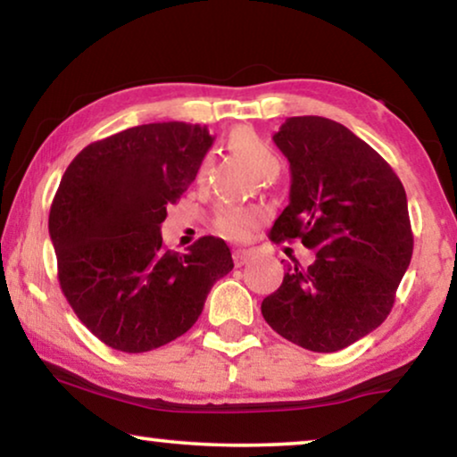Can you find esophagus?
Segmentation results:
<instances>
[{
  "label": "esophagus",
  "mask_w": 457,
  "mask_h": 457,
  "mask_svg": "<svg viewBox=\"0 0 457 457\" xmlns=\"http://www.w3.org/2000/svg\"><path fill=\"white\" fill-rule=\"evenodd\" d=\"M252 258H253V252H249V249H235V252H233V262H235L237 268L245 266Z\"/></svg>",
  "instance_id": "esophagus-1"
}]
</instances>
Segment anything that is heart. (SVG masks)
Segmentation results:
<instances>
[{"mask_svg":"<svg viewBox=\"0 0 457 457\" xmlns=\"http://www.w3.org/2000/svg\"><path fill=\"white\" fill-rule=\"evenodd\" d=\"M228 147L245 158L247 162L262 170L264 174L277 172L280 168L278 155L274 149L262 139V137L252 129H237L228 135ZM210 170V158H205L197 168V180L202 183L208 177ZM262 220V214L253 208H237V205H227L220 208L214 216V228L216 233L227 237L230 241H243L247 235L258 227Z\"/></svg>","mask_w":457,"mask_h":457,"instance_id":"obj_1","label":"heart"}]
</instances>
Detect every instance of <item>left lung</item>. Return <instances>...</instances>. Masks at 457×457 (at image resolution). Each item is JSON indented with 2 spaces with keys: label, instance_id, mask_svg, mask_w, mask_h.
<instances>
[{
  "label": "left lung",
  "instance_id": "8db88e82",
  "mask_svg": "<svg viewBox=\"0 0 457 457\" xmlns=\"http://www.w3.org/2000/svg\"><path fill=\"white\" fill-rule=\"evenodd\" d=\"M272 139L291 164V195L270 239H299L316 260L287 268L262 316L299 347L339 352L389 316L414 252L408 197L393 168L339 122L293 116Z\"/></svg>",
  "mask_w": 457,
  "mask_h": 457
}]
</instances>
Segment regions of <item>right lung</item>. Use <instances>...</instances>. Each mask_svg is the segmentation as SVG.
Listing matches in <instances>:
<instances>
[{
    "label": "right lung",
    "mask_w": 457,
    "mask_h": 457,
    "mask_svg": "<svg viewBox=\"0 0 457 457\" xmlns=\"http://www.w3.org/2000/svg\"><path fill=\"white\" fill-rule=\"evenodd\" d=\"M212 141L199 124H141L89 143L60 180L49 237L62 293L112 349L143 353L185 335L233 270L222 239L202 237L179 253L160 233Z\"/></svg>",
    "instance_id": "1"
}]
</instances>
